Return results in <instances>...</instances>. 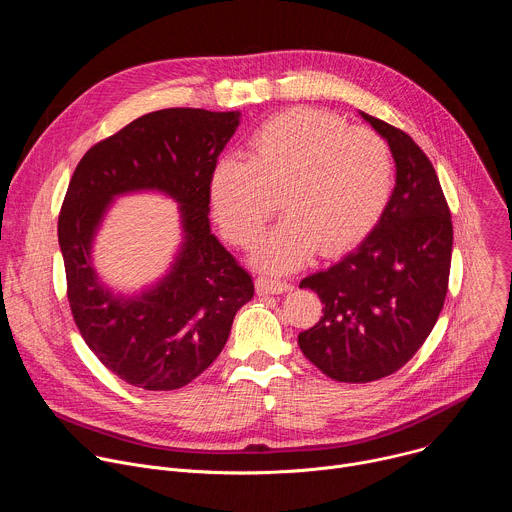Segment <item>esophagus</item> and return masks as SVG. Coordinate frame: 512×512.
Segmentation results:
<instances>
[{"mask_svg": "<svg viewBox=\"0 0 512 512\" xmlns=\"http://www.w3.org/2000/svg\"><path fill=\"white\" fill-rule=\"evenodd\" d=\"M255 287H257V294L259 296L283 294V291L291 289V285L287 281H281V279H275V277H265V275L255 281Z\"/></svg>", "mask_w": 512, "mask_h": 512, "instance_id": "obj_1", "label": "esophagus"}]
</instances>
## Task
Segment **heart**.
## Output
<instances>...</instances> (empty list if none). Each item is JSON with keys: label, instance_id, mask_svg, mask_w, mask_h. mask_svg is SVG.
<instances>
[{"label": "heart", "instance_id": "b5f03b06", "mask_svg": "<svg viewBox=\"0 0 512 512\" xmlns=\"http://www.w3.org/2000/svg\"><path fill=\"white\" fill-rule=\"evenodd\" d=\"M391 194L385 139L314 109H289L263 123L247 160H218L208 180L216 223L241 249L259 243L279 198L287 216L255 255L271 273L302 267L318 247L324 255L352 249L377 227Z\"/></svg>", "mask_w": 512, "mask_h": 512}]
</instances>
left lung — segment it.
<instances>
[{"instance_id":"1","label":"left lung","mask_w":512,"mask_h":512,"mask_svg":"<svg viewBox=\"0 0 512 512\" xmlns=\"http://www.w3.org/2000/svg\"><path fill=\"white\" fill-rule=\"evenodd\" d=\"M389 143L395 188L377 227L326 271L302 279L324 316L300 332L306 358L338 383L393 375L419 350L448 294L452 216L440 180L401 129L360 111Z\"/></svg>"}]
</instances>
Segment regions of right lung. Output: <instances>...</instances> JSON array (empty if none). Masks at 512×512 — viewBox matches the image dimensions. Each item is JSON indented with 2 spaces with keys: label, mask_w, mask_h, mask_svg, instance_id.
<instances>
[{
  "label": "right lung",
  "mask_w": 512,
  "mask_h": 512,
  "mask_svg": "<svg viewBox=\"0 0 512 512\" xmlns=\"http://www.w3.org/2000/svg\"><path fill=\"white\" fill-rule=\"evenodd\" d=\"M239 123V111H154L93 145L70 178L58 216L70 312L95 356L133 387L172 391L194 381L253 298L251 275L208 221L210 172ZM135 191L181 204L183 243L162 280L125 297L100 281L92 243L112 200Z\"/></svg>",
  "instance_id": "right-lung-1"
}]
</instances>
